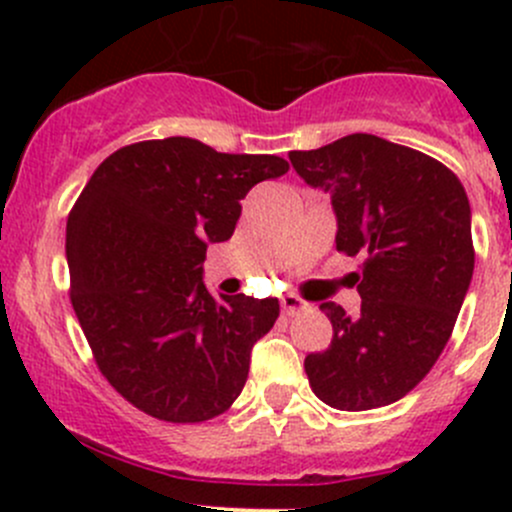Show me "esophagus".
Listing matches in <instances>:
<instances>
[{"label": "esophagus", "mask_w": 512, "mask_h": 512, "mask_svg": "<svg viewBox=\"0 0 512 512\" xmlns=\"http://www.w3.org/2000/svg\"><path fill=\"white\" fill-rule=\"evenodd\" d=\"M307 307L309 304L304 302L302 297H297V294H285V297H282V312L289 314V317L297 312H302V309H307Z\"/></svg>", "instance_id": "esophagus-1"}]
</instances>
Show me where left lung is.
Returning a JSON list of instances; mask_svg holds the SVG:
<instances>
[{
	"label": "left lung",
	"mask_w": 512,
	"mask_h": 512,
	"mask_svg": "<svg viewBox=\"0 0 512 512\" xmlns=\"http://www.w3.org/2000/svg\"><path fill=\"white\" fill-rule=\"evenodd\" d=\"M289 160L304 183L332 195L337 250L364 257L354 272L359 317L319 304L334 337L304 359L309 386L339 411L394 404L436 364L471 285L466 190L436 158L371 133Z\"/></svg>",
	"instance_id": "left-lung-1"
}]
</instances>
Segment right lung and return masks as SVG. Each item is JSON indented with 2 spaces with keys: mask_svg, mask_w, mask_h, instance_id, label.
I'll return each instance as SVG.
<instances>
[{
  "mask_svg": "<svg viewBox=\"0 0 512 512\" xmlns=\"http://www.w3.org/2000/svg\"><path fill=\"white\" fill-rule=\"evenodd\" d=\"M287 170L173 136L118 148L81 190L66 220L71 304L101 374L143 414L203 423L240 396L280 302L215 299L205 250L230 240L252 185Z\"/></svg>",
  "mask_w": 512,
  "mask_h": 512,
  "instance_id": "add662e5",
  "label": "right lung"
}]
</instances>
